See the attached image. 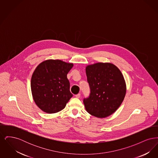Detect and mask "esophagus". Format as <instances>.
I'll use <instances>...</instances> for the list:
<instances>
[{
    "instance_id": "esophagus-1",
    "label": "esophagus",
    "mask_w": 158,
    "mask_h": 158,
    "mask_svg": "<svg viewBox=\"0 0 158 158\" xmlns=\"http://www.w3.org/2000/svg\"><path fill=\"white\" fill-rule=\"evenodd\" d=\"M76 98H79L81 97V94H77L75 95Z\"/></svg>"
}]
</instances>
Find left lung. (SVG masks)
<instances>
[{"mask_svg": "<svg viewBox=\"0 0 158 158\" xmlns=\"http://www.w3.org/2000/svg\"><path fill=\"white\" fill-rule=\"evenodd\" d=\"M90 94L83 99L87 112L98 118H105L120 106L126 86L120 70L111 63H98L86 68Z\"/></svg>", "mask_w": 158, "mask_h": 158, "instance_id": "8db88e82", "label": "left lung"}]
</instances>
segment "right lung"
<instances>
[{
	"label": "right lung",
	"mask_w": 158,
	"mask_h": 158,
	"mask_svg": "<svg viewBox=\"0 0 158 158\" xmlns=\"http://www.w3.org/2000/svg\"><path fill=\"white\" fill-rule=\"evenodd\" d=\"M73 66L61 60H48L35 69L31 87L34 100L41 110L52 114L64 108L73 96L67 77Z\"/></svg>",
	"instance_id": "1"
}]
</instances>
